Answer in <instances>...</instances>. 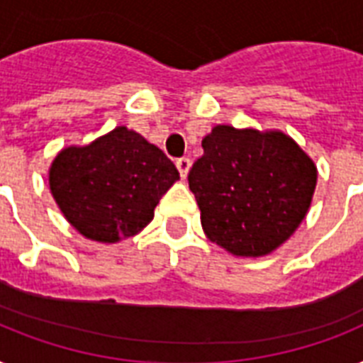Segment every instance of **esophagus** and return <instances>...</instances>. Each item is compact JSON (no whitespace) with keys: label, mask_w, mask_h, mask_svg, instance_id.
Masks as SVG:
<instances>
[{"label":"esophagus","mask_w":363,"mask_h":363,"mask_svg":"<svg viewBox=\"0 0 363 363\" xmlns=\"http://www.w3.org/2000/svg\"><path fill=\"white\" fill-rule=\"evenodd\" d=\"M175 164H177V169H179V173H181L182 179H186L188 171H190V165H192L190 158H179Z\"/></svg>","instance_id":"esophagus-1"}]
</instances>
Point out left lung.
<instances>
[{"label":"left lung","mask_w":363,"mask_h":363,"mask_svg":"<svg viewBox=\"0 0 363 363\" xmlns=\"http://www.w3.org/2000/svg\"><path fill=\"white\" fill-rule=\"evenodd\" d=\"M188 184L207 239L241 258H259L286 242L307 216L315 162L279 130L218 124L201 141Z\"/></svg>","instance_id":"obj_1"}]
</instances>
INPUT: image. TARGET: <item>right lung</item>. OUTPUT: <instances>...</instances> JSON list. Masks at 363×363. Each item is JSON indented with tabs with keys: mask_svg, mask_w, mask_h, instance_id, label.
I'll return each instance as SVG.
<instances>
[{
	"mask_svg": "<svg viewBox=\"0 0 363 363\" xmlns=\"http://www.w3.org/2000/svg\"><path fill=\"white\" fill-rule=\"evenodd\" d=\"M179 179L175 164L125 125L82 147L62 148L48 167L50 194L65 220L105 245L143 232Z\"/></svg>",
	"mask_w": 363,
	"mask_h": 363,
	"instance_id": "add662e5",
	"label": "right lung"
}]
</instances>
